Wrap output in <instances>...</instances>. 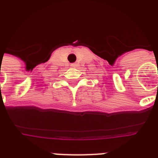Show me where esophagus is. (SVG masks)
I'll return each mask as SVG.
<instances>
[{"label":"esophagus","instance_id":"1","mask_svg":"<svg viewBox=\"0 0 158 158\" xmlns=\"http://www.w3.org/2000/svg\"><path fill=\"white\" fill-rule=\"evenodd\" d=\"M70 65H71V67H73V68H75V67L77 66V64H75V63H74V64H71Z\"/></svg>","mask_w":158,"mask_h":158}]
</instances>
